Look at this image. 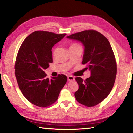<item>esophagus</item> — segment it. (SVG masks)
<instances>
[{"label": "esophagus", "mask_w": 133, "mask_h": 133, "mask_svg": "<svg viewBox=\"0 0 133 133\" xmlns=\"http://www.w3.org/2000/svg\"><path fill=\"white\" fill-rule=\"evenodd\" d=\"M67 80H68L69 82H71V81L75 80V77L72 76H67Z\"/></svg>", "instance_id": "34e87169"}]
</instances>
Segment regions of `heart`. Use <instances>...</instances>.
Returning <instances> with one entry per match:
<instances>
[{
    "mask_svg": "<svg viewBox=\"0 0 133 133\" xmlns=\"http://www.w3.org/2000/svg\"><path fill=\"white\" fill-rule=\"evenodd\" d=\"M77 46H79V45H78V44H77V43H73V44H71L70 46V48H69V49L70 48H75V47H77Z\"/></svg>",
    "mask_w": 133,
    "mask_h": 133,
    "instance_id": "heart-1",
    "label": "heart"
}]
</instances>
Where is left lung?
Here are the masks:
<instances>
[{"label":"left lung","mask_w":133,"mask_h":133,"mask_svg":"<svg viewBox=\"0 0 133 133\" xmlns=\"http://www.w3.org/2000/svg\"><path fill=\"white\" fill-rule=\"evenodd\" d=\"M67 38L81 42L84 46L82 64L91 71L86 80L77 77L79 88L75 93L77 102L87 107L99 104L107 97L113 87L117 74L114 54L107 39L94 30L76 33Z\"/></svg>","instance_id":"left-lung-1"}]
</instances>
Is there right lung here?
<instances>
[{"instance_id": "add662e5", "label": "right lung", "mask_w": 133, "mask_h": 133, "mask_svg": "<svg viewBox=\"0 0 133 133\" xmlns=\"http://www.w3.org/2000/svg\"><path fill=\"white\" fill-rule=\"evenodd\" d=\"M66 35L35 31L20 47L15 62V76L22 94L31 104L40 107L53 104L66 84V76L61 74L49 79L44 71L53 63L51 49Z\"/></svg>"}]
</instances>
